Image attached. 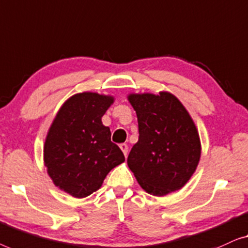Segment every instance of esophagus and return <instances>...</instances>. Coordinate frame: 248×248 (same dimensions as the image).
I'll list each match as a JSON object with an SVG mask.
<instances>
[{"label": "esophagus", "mask_w": 248, "mask_h": 248, "mask_svg": "<svg viewBox=\"0 0 248 248\" xmlns=\"http://www.w3.org/2000/svg\"><path fill=\"white\" fill-rule=\"evenodd\" d=\"M120 148L124 154V156H127V154H128V145L127 144H120Z\"/></svg>", "instance_id": "obj_1"}]
</instances>
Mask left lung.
<instances>
[{"label": "left lung", "mask_w": 248, "mask_h": 248, "mask_svg": "<svg viewBox=\"0 0 248 248\" xmlns=\"http://www.w3.org/2000/svg\"><path fill=\"white\" fill-rule=\"evenodd\" d=\"M138 141L127 163L146 192L166 195L182 187L197 169L200 138L186 108L173 94H130Z\"/></svg>", "instance_id": "obj_1"}]
</instances>
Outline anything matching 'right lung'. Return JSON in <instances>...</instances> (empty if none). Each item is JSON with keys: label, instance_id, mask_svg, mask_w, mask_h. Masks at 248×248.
<instances>
[{"label": "right lung", "instance_id": "1", "mask_svg": "<svg viewBox=\"0 0 248 248\" xmlns=\"http://www.w3.org/2000/svg\"><path fill=\"white\" fill-rule=\"evenodd\" d=\"M113 102L111 96L79 93L64 103L48 131L45 164L56 186L75 198H85L102 186L107 174L124 162L111 141L101 118Z\"/></svg>", "mask_w": 248, "mask_h": 248}]
</instances>
